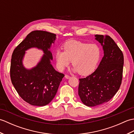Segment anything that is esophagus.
I'll list each match as a JSON object with an SVG mask.
<instances>
[{
	"instance_id": "obj_1",
	"label": "esophagus",
	"mask_w": 134,
	"mask_h": 134,
	"mask_svg": "<svg viewBox=\"0 0 134 134\" xmlns=\"http://www.w3.org/2000/svg\"><path fill=\"white\" fill-rule=\"evenodd\" d=\"M65 78L66 79H69L70 78V76L68 75H65Z\"/></svg>"
}]
</instances>
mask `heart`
Instances as JSON below:
<instances>
[{
	"mask_svg": "<svg viewBox=\"0 0 134 134\" xmlns=\"http://www.w3.org/2000/svg\"><path fill=\"white\" fill-rule=\"evenodd\" d=\"M64 47V51L58 50L55 53L57 66L61 71L72 61L74 71L86 75L94 70L101 58V48L97 44L72 41Z\"/></svg>",
	"mask_w": 134,
	"mask_h": 134,
	"instance_id": "obj_1",
	"label": "heart"
}]
</instances>
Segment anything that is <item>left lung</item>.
Wrapping results in <instances>:
<instances>
[{
	"label": "left lung",
	"instance_id": "8db88e82",
	"mask_svg": "<svg viewBox=\"0 0 134 134\" xmlns=\"http://www.w3.org/2000/svg\"><path fill=\"white\" fill-rule=\"evenodd\" d=\"M101 44L104 55L94 72L79 79L78 94L87 107L109 101L118 92L123 77L124 56L122 51L109 36L95 35Z\"/></svg>",
	"mask_w": 134,
	"mask_h": 134
}]
</instances>
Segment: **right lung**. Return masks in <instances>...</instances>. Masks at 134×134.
I'll return each mask as SVG.
<instances>
[{
  "mask_svg": "<svg viewBox=\"0 0 134 134\" xmlns=\"http://www.w3.org/2000/svg\"><path fill=\"white\" fill-rule=\"evenodd\" d=\"M55 34L42 30L33 31L14 50L11 60V82L19 96L30 105L45 106L55 97L64 75L57 71L51 64L50 51L56 40ZM37 47L44 55L36 66L26 69L22 60L25 51Z\"/></svg>",
  "mask_w": 134,
  "mask_h": 134,
  "instance_id": "add662e5",
  "label": "right lung"
}]
</instances>
